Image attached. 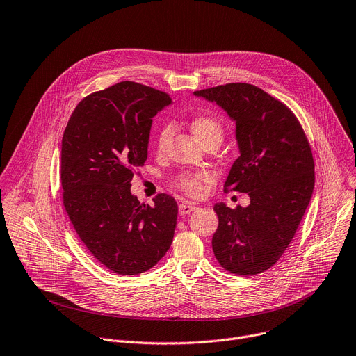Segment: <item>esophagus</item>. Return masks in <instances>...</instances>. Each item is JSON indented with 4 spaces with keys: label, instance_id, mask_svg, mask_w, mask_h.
I'll use <instances>...</instances> for the list:
<instances>
[{
    "label": "esophagus",
    "instance_id": "1",
    "mask_svg": "<svg viewBox=\"0 0 356 356\" xmlns=\"http://www.w3.org/2000/svg\"><path fill=\"white\" fill-rule=\"evenodd\" d=\"M194 209H197V205L195 204H191V202H181L179 205V213L180 215H187L190 212H193Z\"/></svg>",
    "mask_w": 356,
    "mask_h": 356
}]
</instances>
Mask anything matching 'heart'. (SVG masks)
Listing matches in <instances>:
<instances>
[{
	"label": "heart",
	"mask_w": 356,
	"mask_h": 356,
	"mask_svg": "<svg viewBox=\"0 0 356 356\" xmlns=\"http://www.w3.org/2000/svg\"><path fill=\"white\" fill-rule=\"evenodd\" d=\"M193 134L195 136V138L201 143L205 144L208 141H222L223 137V127L220 124L219 120H216L215 117L211 115H198L195 118H193V122L190 124ZM173 134V129L172 126H163L156 137V143H155V148L158 154H162L166 149V145L169 143V140L172 138ZM211 180V175L208 172H198V173H193V175H181L177 179V186L186 191L187 194L191 195H197L202 191V183L209 181Z\"/></svg>",
	"instance_id": "heart-1"
}]
</instances>
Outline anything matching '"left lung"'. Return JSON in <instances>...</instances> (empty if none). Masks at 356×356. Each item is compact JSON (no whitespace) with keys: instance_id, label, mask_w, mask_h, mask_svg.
<instances>
[{"instance_id":"8db88e82","label":"left lung","mask_w":356,"mask_h":356,"mask_svg":"<svg viewBox=\"0 0 356 356\" xmlns=\"http://www.w3.org/2000/svg\"><path fill=\"white\" fill-rule=\"evenodd\" d=\"M194 96L216 103L236 124L239 158L223 187L250 197L248 207L213 205V254L233 274H260L284 254L313 195L310 145L295 114L254 85L227 83Z\"/></svg>"}]
</instances>
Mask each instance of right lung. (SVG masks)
Instances as JSON below:
<instances>
[{
  "mask_svg": "<svg viewBox=\"0 0 356 356\" xmlns=\"http://www.w3.org/2000/svg\"><path fill=\"white\" fill-rule=\"evenodd\" d=\"M156 89L124 81L78 103L63 136L64 207L88 250L120 275L152 268L170 249L177 202L154 205L131 194L133 169L144 166L152 118L172 104Z\"/></svg>",
  "mask_w": 356,
  "mask_h": 356,
  "instance_id": "right-lung-1",
  "label": "right lung"
}]
</instances>
